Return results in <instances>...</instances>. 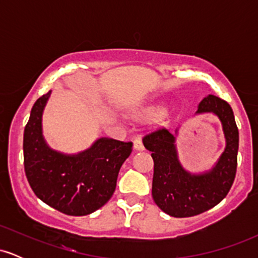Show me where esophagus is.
<instances>
[{
  "instance_id": "34e87169",
  "label": "esophagus",
  "mask_w": 258,
  "mask_h": 258,
  "mask_svg": "<svg viewBox=\"0 0 258 258\" xmlns=\"http://www.w3.org/2000/svg\"><path fill=\"white\" fill-rule=\"evenodd\" d=\"M133 148H135L136 150H138V152H143L144 150V146H143V143H142V141L141 139H136L135 142H133Z\"/></svg>"
}]
</instances>
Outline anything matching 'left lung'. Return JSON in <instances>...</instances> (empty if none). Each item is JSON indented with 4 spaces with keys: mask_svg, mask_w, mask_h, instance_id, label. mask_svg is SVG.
Wrapping results in <instances>:
<instances>
[{
    "mask_svg": "<svg viewBox=\"0 0 258 258\" xmlns=\"http://www.w3.org/2000/svg\"><path fill=\"white\" fill-rule=\"evenodd\" d=\"M214 114L222 123L226 148L210 170L191 173L180 164L176 147L178 128L171 133L158 128L148 133L143 144L154 160L153 199L165 214L172 217H191L220 204L232 186L236 172L239 131L230 105L218 97H205L195 115Z\"/></svg>",
    "mask_w": 258,
    "mask_h": 258,
    "instance_id": "1",
    "label": "left lung"
}]
</instances>
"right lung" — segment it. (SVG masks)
Here are the masks:
<instances>
[{
	"label": "right lung",
	"mask_w": 258,
	"mask_h": 258,
	"mask_svg": "<svg viewBox=\"0 0 258 258\" xmlns=\"http://www.w3.org/2000/svg\"><path fill=\"white\" fill-rule=\"evenodd\" d=\"M51 91L32 106L24 130L26 178L38 199L69 216H86L108 203L132 143L98 138L88 149L64 154L52 149L42 135V114Z\"/></svg>",
	"instance_id": "add662e5"
}]
</instances>
